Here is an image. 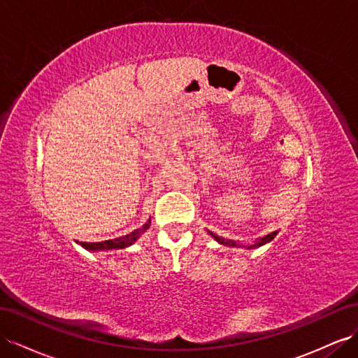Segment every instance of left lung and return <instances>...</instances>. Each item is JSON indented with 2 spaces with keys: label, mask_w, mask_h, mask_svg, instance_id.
Masks as SVG:
<instances>
[{
  "label": "left lung",
  "mask_w": 358,
  "mask_h": 358,
  "mask_svg": "<svg viewBox=\"0 0 358 358\" xmlns=\"http://www.w3.org/2000/svg\"><path fill=\"white\" fill-rule=\"evenodd\" d=\"M278 234V231H273V234H269V235H266V236H264V238H260L256 244H253V245H250L248 248H253V247H260V245H264V244H266V243H269V241H273L274 238H275V235ZM209 235L210 236H214L220 244H223V245H229V247H236L238 244L236 243H234V241H230V239H224V238H221V236H218V235H215V234H212V231H209Z\"/></svg>",
  "instance_id": "8db88e82"
}]
</instances>
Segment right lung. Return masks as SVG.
I'll return each mask as SVG.
<instances>
[{
	"instance_id": "obj_1",
	"label": "right lung",
	"mask_w": 358,
	"mask_h": 358,
	"mask_svg": "<svg viewBox=\"0 0 358 358\" xmlns=\"http://www.w3.org/2000/svg\"><path fill=\"white\" fill-rule=\"evenodd\" d=\"M150 226V220L148 221L146 224H144L141 229H137L131 231V234L124 235L122 238H115V239H108V241H102V243H81V245L87 250H92V251H96V250H113V248H124L128 247L131 244H134L135 241H137L140 238V235L143 234L144 230H148Z\"/></svg>"
}]
</instances>
